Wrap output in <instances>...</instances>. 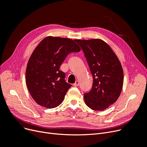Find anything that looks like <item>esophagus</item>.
<instances>
[{
    "label": "esophagus",
    "instance_id": "34e87169",
    "mask_svg": "<svg viewBox=\"0 0 147 147\" xmlns=\"http://www.w3.org/2000/svg\"><path fill=\"white\" fill-rule=\"evenodd\" d=\"M79 85V82L78 80H77V81H76V82L73 84V86H78Z\"/></svg>",
    "mask_w": 147,
    "mask_h": 147
}]
</instances>
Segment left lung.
Wrapping results in <instances>:
<instances>
[{"mask_svg":"<svg viewBox=\"0 0 147 147\" xmlns=\"http://www.w3.org/2000/svg\"><path fill=\"white\" fill-rule=\"evenodd\" d=\"M82 48L93 76L91 90L84 94L85 104L102 111L119 98L123 83L121 63L111 47L102 40H74Z\"/></svg>","mask_w":147,"mask_h":147,"instance_id":"1","label":"left lung"}]
</instances>
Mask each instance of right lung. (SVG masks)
<instances>
[{
    "label": "right lung",
    "mask_w": 147,
    "mask_h": 147,
    "mask_svg": "<svg viewBox=\"0 0 147 147\" xmlns=\"http://www.w3.org/2000/svg\"><path fill=\"white\" fill-rule=\"evenodd\" d=\"M80 48L71 39L48 36L30 56L26 69V84L31 97L39 105L53 108L63 102L72 85L65 82L60 66L71 53Z\"/></svg>",
    "instance_id": "right-lung-1"
}]
</instances>
